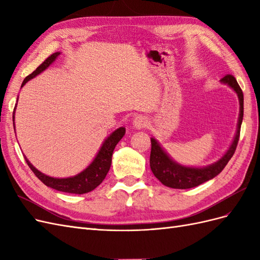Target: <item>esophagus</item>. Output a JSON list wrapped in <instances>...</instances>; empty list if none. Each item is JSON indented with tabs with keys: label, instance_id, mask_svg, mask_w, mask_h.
Segmentation results:
<instances>
[{
	"label": "esophagus",
	"instance_id": "1",
	"mask_svg": "<svg viewBox=\"0 0 260 260\" xmlns=\"http://www.w3.org/2000/svg\"><path fill=\"white\" fill-rule=\"evenodd\" d=\"M148 124V119L146 116L143 115H139L137 117H135V119H133V127L136 129H143L145 127H147Z\"/></svg>",
	"mask_w": 260,
	"mask_h": 260
}]
</instances>
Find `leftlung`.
<instances>
[{
	"mask_svg": "<svg viewBox=\"0 0 260 260\" xmlns=\"http://www.w3.org/2000/svg\"><path fill=\"white\" fill-rule=\"evenodd\" d=\"M220 82L229 85L230 88L238 94L239 103H240V114L238 120L237 133H235L234 139L230 147L228 148L225 154L217 160L216 162L208 165L206 167H186L183 165H180L175 161L171 157L164 151L155 138H151L152 149L151 156H149V166L153 171L154 176L158 179L160 182L168 187L172 188H191L198 186L208 180H211L218 176L220 172L223 170L229 162L231 157L233 156L240 138V130L243 120V112H244V96L243 92L237 79L232 75L224 76Z\"/></svg>",
	"mask_w": 260,
	"mask_h": 260,
	"instance_id": "1",
	"label": "left lung"
}]
</instances>
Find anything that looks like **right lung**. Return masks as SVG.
<instances>
[{
  "label": "right lung",
  "instance_id": "obj_1",
  "mask_svg": "<svg viewBox=\"0 0 260 260\" xmlns=\"http://www.w3.org/2000/svg\"><path fill=\"white\" fill-rule=\"evenodd\" d=\"M59 54H60L59 52H56L46 58L32 74H30L28 77L25 78V80L22 81L21 86L25 85L29 80L32 79V78L37 77L38 75H40L42 72H44V70L59 56ZM15 109H16V107H15ZM15 109H14V115H15ZM14 121H15V116H13V123L15 127ZM124 133H125V129L123 127L118 128L113 133H111L109 137L105 139L103 144H102L100 151L96 154L95 158L93 159V161L84 170H82L80 174H78L74 177H69V178L49 177L42 174L41 171H39L36 167H34L32 165H31V162L27 159L26 156H25V159L30 169L34 171V174L38 177V179H40L46 186L55 188V190L60 191V192H65V193L84 194V193L93 191L94 188L99 186L102 183V181L105 179L109 168H111L114 149L117 143L119 142V141L122 139V137L124 136Z\"/></svg>",
  "mask_w": 260,
  "mask_h": 260
}]
</instances>
